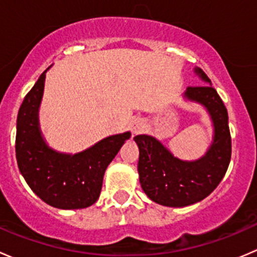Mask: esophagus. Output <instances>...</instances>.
I'll return each mask as SVG.
<instances>
[{"label": "esophagus", "mask_w": 257, "mask_h": 257, "mask_svg": "<svg viewBox=\"0 0 257 257\" xmlns=\"http://www.w3.org/2000/svg\"><path fill=\"white\" fill-rule=\"evenodd\" d=\"M143 128H144L143 123H141V121H137V123L133 125V133L134 134L141 133V132L143 131Z\"/></svg>", "instance_id": "obj_1"}]
</instances>
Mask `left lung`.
I'll return each instance as SVG.
<instances>
[{"instance_id":"8db88e82","label":"left lung","mask_w":257,"mask_h":257,"mask_svg":"<svg viewBox=\"0 0 257 257\" xmlns=\"http://www.w3.org/2000/svg\"><path fill=\"white\" fill-rule=\"evenodd\" d=\"M195 72L210 83L201 69ZM185 97L201 103L211 115L215 136L205 157L183 162L153 137H134L139 147V181L144 193L155 203L172 208L191 205L210 195L224 178L231 159L227 109L216 89L209 84L190 85Z\"/></svg>"}]
</instances>
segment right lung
<instances>
[{
	"label": "right lung",
	"instance_id": "obj_1",
	"mask_svg": "<svg viewBox=\"0 0 257 257\" xmlns=\"http://www.w3.org/2000/svg\"><path fill=\"white\" fill-rule=\"evenodd\" d=\"M45 73L26 94L18 110V168L33 193L48 205L66 210L88 208L99 198L105 169L124 142L131 138V133L108 137L74 155L49 149L41 137L37 118Z\"/></svg>",
	"mask_w": 257,
	"mask_h": 257
}]
</instances>
